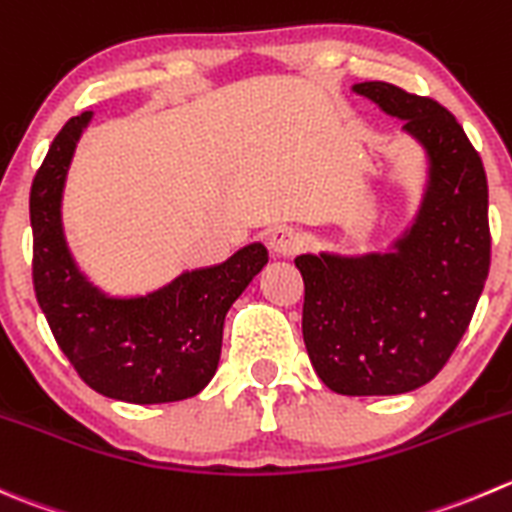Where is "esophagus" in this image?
<instances>
[{"label": "esophagus", "instance_id": "esophagus-1", "mask_svg": "<svg viewBox=\"0 0 512 512\" xmlns=\"http://www.w3.org/2000/svg\"><path fill=\"white\" fill-rule=\"evenodd\" d=\"M270 247L282 257H292L305 247V237L297 227L280 225L270 232Z\"/></svg>", "mask_w": 512, "mask_h": 512}]
</instances>
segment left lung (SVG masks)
I'll use <instances>...</instances> for the list:
<instances>
[{
	"instance_id": "obj_1",
	"label": "left lung",
	"mask_w": 512,
	"mask_h": 512,
	"mask_svg": "<svg viewBox=\"0 0 512 512\" xmlns=\"http://www.w3.org/2000/svg\"><path fill=\"white\" fill-rule=\"evenodd\" d=\"M357 94L403 119L428 155V187L390 252L295 257L305 282L302 337L340 395H400L433 380L463 340L490 270L488 180L458 119L388 82Z\"/></svg>"
}]
</instances>
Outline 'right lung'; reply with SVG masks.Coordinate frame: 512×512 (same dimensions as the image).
Listing matches in <instances>:
<instances>
[{
  "instance_id": "obj_1",
  "label": "right lung",
  "mask_w": 512,
  "mask_h": 512,
  "mask_svg": "<svg viewBox=\"0 0 512 512\" xmlns=\"http://www.w3.org/2000/svg\"><path fill=\"white\" fill-rule=\"evenodd\" d=\"M89 119L82 112L64 124L29 192L37 302L57 345L99 395L135 405L187 400L215 375L227 310L267 265V250L252 242L150 295H104L82 275L62 230L64 180Z\"/></svg>"
}]
</instances>
